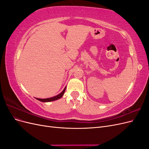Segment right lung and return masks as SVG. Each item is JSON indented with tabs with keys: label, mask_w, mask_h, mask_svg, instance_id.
Instances as JSON below:
<instances>
[{
	"label": "right lung",
	"mask_w": 149,
	"mask_h": 149,
	"mask_svg": "<svg viewBox=\"0 0 149 149\" xmlns=\"http://www.w3.org/2000/svg\"><path fill=\"white\" fill-rule=\"evenodd\" d=\"M65 89H66V88H65L63 91L61 93H60L59 94H58V95L54 96V97H52L47 98V99H39V98H36V99L41 102H50V101H55L57 100H59V99H60L63 96V94L65 91Z\"/></svg>",
	"instance_id": "obj_1"
}]
</instances>
